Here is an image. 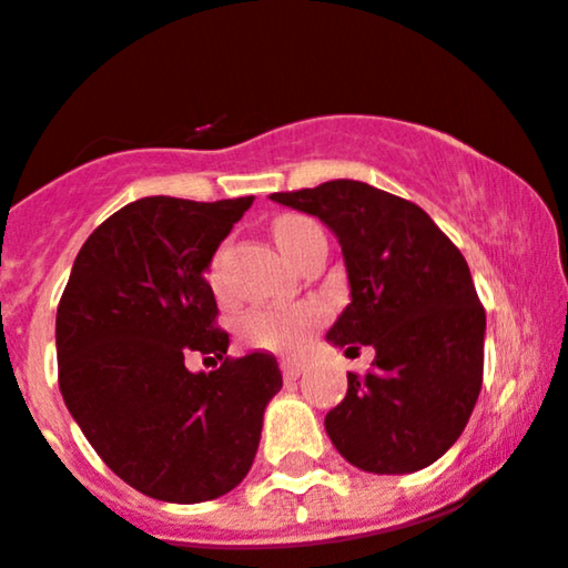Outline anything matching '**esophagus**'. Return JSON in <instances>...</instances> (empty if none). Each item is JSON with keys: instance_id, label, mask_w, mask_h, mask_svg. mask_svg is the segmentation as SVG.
Segmentation results:
<instances>
[{"instance_id": "34e87169", "label": "esophagus", "mask_w": 568, "mask_h": 568, "mask_svg": "<svg viewBox=\"0 0 568 568\" xmlns=\"http://www.w3.org/2000/svg\"><path fill=\"white\" fill-rule=\"evenodd\" d=\"M305 362L303 359H282V373L286 381H297L303 375Z\"/></svg>"}]
</instances>
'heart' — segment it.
Here are the masks:
<instances>
[{
  "mask_svg": "<svg viewBox=\"0 0 568 568\" xmlns=\"http://www.w3.org/2000/svg\"><path fill=\"white\" fill-rule=\"evenodd\" d=\"M308 227H314V222L305 220V216H284V220H278L276 241L286 257L295 252L297 241H301V235ZM318 318H322V308L314 303L252 311L241 322V335H244L246 343L257 348H267V352H292V348H297L308 337L311 327L318 324Z\"/></svg>",
  "mask_w": 568,
  "mask_h": 568,
  "instance_id": "b5f03b06",
  "label": "heart"
}]
</instances>
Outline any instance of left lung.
Returning a JSON list of instances; mask_svg holds the SVG:
<instances>
[{
	"label": "left lung",
	"mask_w": 568,
	"mask_h": 568,
	"mask_svg": "<svg viewBox=\"0 0 568 568\" xmlns=\"http://www.w3.org/2000/svg\"><path fill=\"white\" fill-rule=\"evenodd\" d=\"M271 201L318 216L341 244L352 303L327 341L375 348L373 369L348 373L324 418L337 454L375 475L435 464L467 426L483 386L486 311L467 260L416 203L356 180Z\"/></svg>",
	"instance_id": "8db88e82"
}]
</instances>
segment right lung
I'll use <instances>...</instances> for the list:
<instances>
[{"mask_svg": "<svg viewBox=\"0 0 568 568\" xmlns=\"http://www.w3.org/2000/svg\"><path fill=\"white\" fill-rule=\"evenodd\" d=\"M252 201H133L88 235L61 295L63 403L101 462L152 499L199 505L239 486L282 388L273 354L221 358L231 337L206 282ZM190 353L223 365L193 374Z\"/></svg>", "mask_w": 568, "mask_h": 568, "instance_id": "1", "label": "right lung"}]
</instances>
